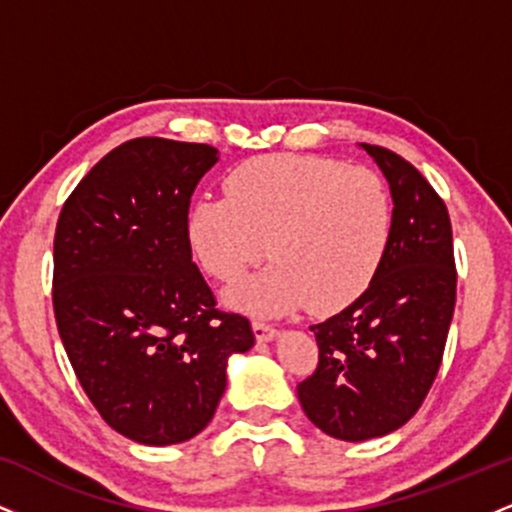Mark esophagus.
<instances>
[{
    "instance_id": "1",
    "label": "esophagus",
    "mask_w": 512,
    "mask_h": 512,
    "mask_svg": "<svg viewBox=\"0 0 512 512\" xmlns=\"http://www.w3.org/2000/svg\"><path fill=\"white\" fill-rule=\"evenodd\" d=\"M252 332H255L257 342H272V339L276 337L274 327L267 325V322H260V320L252 322Z\"/></svg>"
}]
</instances>
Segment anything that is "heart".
<instances>
[{
	"mask_svg": "<svg viewBox=\"0 0 512 512\" xmlns=\"http://www.w3.org/2000/svg\"><path fill=\"white\" fill-rule=\"evenodd\" d=\"M223 192L187 211L199 264L228 284L267 250L276 260L228 296L238 308L279 315L308 303L313 313H334L368 289L385 260L392 199L373 170L320 156H257L226 175Z\"/></svg>",
	"mask_w": 512,
	"mask_h": 512,
	"instance_id": "heart-1",
	"label": "heart"
}]
</instances>
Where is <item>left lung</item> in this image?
I'll use <instances>...</instances> for the list:
<instances>
[{
	"label": "left lung",
	"instance_id": "left-lung-1",
	"mask_svg": "<svg viewBox=\"0 0 512 512\" xmlns=\"http://www.w3.org/2000/svg\"><path fill=\"white\" fill-rule=\"evenodd\" d=\"M361 149L390 185V245L368 289L310 327L320 358L298 385L305 416L349 443L387 436L419 411L443 361L457 289L443 199L402 156Z\"/></svg>",
	"mask_w": 512,
	"mask_h": 512
}]
</instances>
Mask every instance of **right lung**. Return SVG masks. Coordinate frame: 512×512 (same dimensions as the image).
<instances>
[{
    "label": "right lung",
    "instance_id": "1",
    "mask_svg": "<svg viewBox=\"0 0 512 512\" xmlns=\"http://www.w3.org/2000/svg\"><path fill=\"white\" fill-rule=\"evenodd\" d=\"M209 144L142 137L101 158L64 202L52 305L81 387L117 433L173 445L209 424L248 317L216 310L187 240Z\"/></svg>",
    "mask_w": 512,
    "mask_h": 512
}]
</instances>
